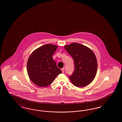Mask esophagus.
<instances>
[{"instance_id":"1","label":"esophagus","mask_w":122,"mask_h":122,"mask_svg":"<svg viewBox=\"0 0 122 122\" xmlns=\"http://www.w3.org/2000/svg\"><path fill=\"white\" fill-rule=\"evenodd\" d=\"M61 70H62V73H64V68H62V69H61Z\"/></svg>"}]
</instances>
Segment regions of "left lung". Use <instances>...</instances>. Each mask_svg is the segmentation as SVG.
<instances>
[{
  "mask_svg": "<svg viewBox=\"0 0 122 122\" xmlns=\"http://www.w3.org/2000/svg\"><path fill=\"white\" fill-rule=\"evenodd\" d=\"M65 50L72 57L75 62V70L69 77L76 86L83 87L92 82L97 70V58L93 51L81 44L73 42L64 46Z\"/></svg>",
  "mask_w": 122,
  "mask_h": 122,
  "instance_id": "left-lung-1",
  "label": "left lung"
}]
</instances>
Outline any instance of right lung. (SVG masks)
Here are the masks:
<instances>
[{
    "mask_svg": "<svg viewBox=\"0 0 122 122\" xmlns=\"http://www.w3.org/2000/svg\"><path fill=\"white\" fill-rule=\"evenodd\" d=\"M58 46L47 44L31 53L27 63V71L30 80L39 87H46L52 84L62 71L52 58Z\"/></svg>",
    "mask_w": 122,
    "mask_h": 122,
    "instance_id": "right-lung-1",
    "label": "right lung"
}]
</instances>
